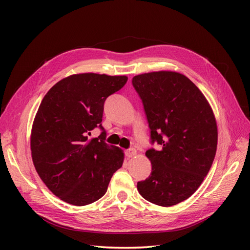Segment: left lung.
Returning <instances> with one entry per match:
<instances>
[{
	"label": "left lung",
	"instance_id": "1",
	"mask_svg": "<svg viewBox=\"0 0 250 250\" xmlns=\"http://www.w3.org/2000/svg\"><path fill=\"white\" fill-rule=\"evenodd\" d=\"M126 76L75 74L58 81L43 97L30 137L35 170L43 184L66 203L83 207L99 200L122 167L124 152L109 144L101 126L103 105L122 88ZM99 125V137L90 133Z\"/></svg>",
	"mask_w": 250,
	"mask_h": 250
}]
</instances>
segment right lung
<instances>
[{"label":"right lung","instance_id":"right-lung-1","mask_svg":"<svg viewBox=\"0 0 250 250\" xmlns=\"http://www.w3.org/2000/svg\"><path fill=\"white\" fill-rule=\"evenodd\" d=\"M132 84L143 100L151 139L161 146L148 151L152 170L139 181L138 191L156 206H175L196 192L214 162V111L199 88L177 72L141 74Z\"/></svg>","mask_w":250,"mask_h":250}]
</instances>
